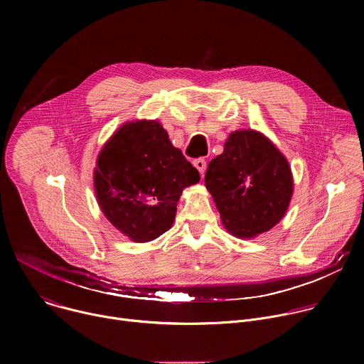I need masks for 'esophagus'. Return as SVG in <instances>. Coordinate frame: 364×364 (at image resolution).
I'll return each instance as SVG.
<instances>
[{"instance_id":"1","label":"esophagus","mask_w":364,"mask_h":364,"mask_svg":"<svg viewBox=\"0 0 364 364\" xmlns=\"http://www.w3.org/2000/svg\"><path fill=\"white\" fill-rule=\"evenodd\" d=\"M194 167L197 168V171L203 176L204 174V171H205V167H207V163H205V160L204 159H197V160H194Z\"/></svg>"}]
</instances>
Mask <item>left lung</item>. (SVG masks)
Returning <instances> with one entry per match:
<instances>
[{"mask_svg": "<svg viewBox=\"0 0 364 364\" xmlns=\"http://www.w3.org/2000/svg\"><path fill=\"white\" fill-rule=\"evenodd\" d=\"M210 191L225 228L236 237L268 232L285 216L294 181L284 154L264 134L235 131L207 167Z\"/></svg>", "mask_w": 364, "mask_h": 364, "instance_id": "8db88e82", "label": "left lung"}]
</instances>
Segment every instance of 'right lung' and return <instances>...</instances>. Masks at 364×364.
Here are the masks:
<instances>
[{
	"mask_svg": "<svg viewBox=\"0 0 364 364\" xmlns=\"http://www.w3.org/2000/svg\"><path fill=\"white\" fill-rule=\"evenodd\" d=\"M198 171L173 146L157 121L124 124L103 145L93 173L107 219L134 242H149L174 223L183 190Z\"/></svg>",
	"mask_w": 364,
	"mask_h": 364,
	"instance_id": "1",
	"label": "right lung"
}]
</instances>
